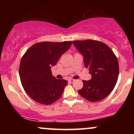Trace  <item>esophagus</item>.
Instances as JSON below:
<instances>
[{"mask_svg":"<svg viewBox=\"0 0 134 134\" xmlns=\"http://www.w3.org/2000/svg\"><path fill=\"white\" fill-rule=\"evenodd\" d=\"M68 82H69V83H72L73 82H74V79H69V81H68Z\"/></svg>","mask_w":134,"mask_h":134,"instance_id":"34e87169","label":"esophagus"}]
</instances>
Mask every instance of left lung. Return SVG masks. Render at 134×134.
<instances>
[{
	"label": "left lung",
	"mask_w": 134,
	"mask_h": 134,
	"mask_svg": "<svg viewBox=\"0 0 134 134\" xmlns=\"http://www.w3.org/2000/svg\"><path fill=\"white\" fill-rule=\"evenodd\" d=\"M72 43L83 55L85 67L92 76L90 81L83 80V87L78 93L91 102L102 100L111 93L117 82L119 65L116 55L99 41L76 40Z\"/></svg>",
	"instance_id": "obj_1"
}]
</instances>
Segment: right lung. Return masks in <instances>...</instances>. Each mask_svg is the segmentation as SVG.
I'll list each match as a JSON object with an SVG mask.
<instances>
[{
	"mask_svg": "<svg viewBox=\"0 0 134 134\" xmlns=\"http://www.w3.org/2000/svg\"><path fill=\"white\" fill-rule=\"evenodd\" d=\"M72 41H43L34 44L21 58V82L27 94L38 103L51 104L62 96L67 81L52 76V66L56 65Z\"/></svg>",
	"mask_w": 134,
	"mask_h": 134,
	"instance_id": "add662e5",
	"label": "right lung"
}]
</instances>
